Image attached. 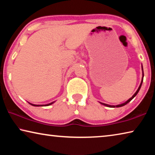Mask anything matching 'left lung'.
Here are the masks:
<instances>
[{"label":"left lung","instance_id":"1","mask_svg":"<svg viewBox=\"0 0 155 155\" xmlns=\"http://www.w3.org/2000/svg\"><path fill=\"white\" fill-rule=\"evenodd\" d=\"M141 69H142V79H141V83H140V87H138L137 91H136V92L134 94V95H133L132 97H131L130 98L128 99L127 101H126V102H125V103H122V104H117V105H115H115H109V104H104V103H100L102 104H103V105H104V106H106V107H120L124 106V105H126V104H127V103H129V102L131 101V100H132L133 98H134V97H135L136 95H137V93L139 92V91H140V90L141 87V85H142V82H143V66H142V65H141Z\"/></svg>","mask_w":155,"mask_h":155}]
</instances>
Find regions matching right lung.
Segmentation results:
<instances>
[{
    "label": "right lung",
    "mask_w": 155,
    "mask_h": 155,
    "mask_svg": "<svg viewBox=\"0 0 155 155\" xmlns=\"http://www.w3.org/2000/svg\"><path fill=\"white\" fill-rule=\"evenodd\" d=\"M54 103V102H52V103H51L47 104H31L30 103H28L31 104V105L34 106V107H44V106H49V105H51V104H52V103Z\"/></svg>",
    "instance_id": "obj_1"
}]
</instances>
